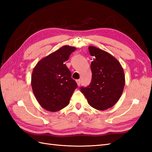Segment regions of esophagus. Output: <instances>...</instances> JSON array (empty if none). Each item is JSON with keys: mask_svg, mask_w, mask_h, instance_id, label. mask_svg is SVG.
Segmentation results:
<instances>
[{"mask_svg": "<svg viewBox=\"0 0 152 152\" xmlns=\"http://www.w3.org/2000/svg\"><path fill=\"white\" fill-rule=\"evenodd\" d=\"M76 82H77V84H78V86H80V84H81V80H77Z\"/></svg>", "mask_w": 152, "mask_h": 152, "instance_id": "34e87169", "label": "esophagus"}]
</instances>
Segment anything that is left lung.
<instances>
[{"mask_svg":"<svg viewBox=\"0 0 152 152\" xmlns=\"http://www.w3.org/2000/svg\"><path fill=\"white\" fill-rule=\"evenodd\" d=\"M93 57L91 64L92 79L87 87L80 91L89 104L99 110L112 107L120 98L125 86L124 72L121 64L112 55L101 49L89 46Z\"/></svg>","mask_w":152,"mask_h":152,"instance_id":"left-lung-1","label":"left lung"}]
</instances>
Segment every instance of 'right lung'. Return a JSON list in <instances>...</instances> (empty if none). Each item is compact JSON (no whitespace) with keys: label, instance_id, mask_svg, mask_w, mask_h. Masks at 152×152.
I'll return each mask as SVG.
<instances>
[{"label":"right lung","instance_id":"obj_1","mask_svg":"<svg viewBox=\"0 0 152 152\" xmlns=\"http://www.w3.org/2000/svg\"><path fill=\"white\" fill-rule=\"evenodd\" d=\"M76 48L64 46L42 59L35 66L31 76L34 95L42 107L57 112L69 104L78 85L64 64Z\"/></svg>","mask_w":152,"mask_h":152}]
</instances>
